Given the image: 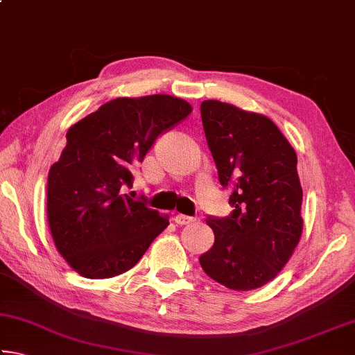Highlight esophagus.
<instances>
[{
	"label": "esophagus",
	"instance_id": "obj_1",
	"mask_svg": "<svg viewBox=\"0 0 355 355\" xmlns=\"http://www.w3.org/2000/svg\"><path fill=\"white\" fill-rule=\"evenodd\" d=\"M196 218L194 216H186V214H177L175 216V222L180 225H186V224H191V222H194Z\"/></svg>",
	"mask_w": 355,
	"mask_h": 355
}]
</instances>
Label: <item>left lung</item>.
Listing matches in <instances>:
<instances>
[{
  "mask_svg": "<svg viewBox=\"0 0 355 355\" xmlns=\"http://www.w3.org/2000/svg\"><path fill=\"white\" fill-rule=\"evenodd\" d=\"M200 116L219 183L230 189L233 211L208 216L214 244L199 261L230 290H255L290 260L302 233L297 156L272 120L218 100Z\"/></svg>",
  "mask_w": 355,
  "mask_h": 355,
  "instance_id": "left-lung-1",
  "label": "left lung"
}]
</instances>
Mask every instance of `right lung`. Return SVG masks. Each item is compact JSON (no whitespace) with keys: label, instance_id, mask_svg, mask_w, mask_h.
<instances>
[{"label":"right lung","instance_id":"right-lung-1","mask_svg":"<svg viewBox=\"0 0 355 355\" xmlns=\"http://www.w3.org/2000/svg\"><path fill=\"white\" fill-rule=\"evenodd\" d=\"M192 107L171 95L116 98L67 131L48 172L46 213L56 249L78 274L110 279L135 266L169 220L125 194L161 135Z\"/></svg>","mask_w":355,"mask_h":355}]
</instances>
